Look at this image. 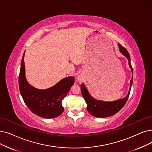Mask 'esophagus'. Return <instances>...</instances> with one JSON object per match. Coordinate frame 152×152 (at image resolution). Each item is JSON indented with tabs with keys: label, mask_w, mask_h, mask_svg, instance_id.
<instances>
[{
	"label": "esophagus",
	"mask_w": 152,
	"mask_h": 152,
	"mask_svg": "<svg viewBox=\"0 0 152 152\" xmlns=\"http://www.w3.org/2000/svg\"><path fill=\"white\" fill-rule=\"evenodd\" d=\"M78 80H79V81H81V77H78Z\"/></svg>",
	"instance_id": "1"
}]
</instances>
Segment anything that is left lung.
I'll use <instances>...</instances> for the list:
<instances>
[{
    "label": "left lung",
    "instance_id": "left-lung-1",
    "mask_svg": "<svg viewBox=\"0 0 152 152\" xmlns=\"http://www.w3.org/2000/svg\"><path fill=\"white\" fill-rule=\"evenodd\" d=\"M118 48H119L120 52L124 56L126 57L128 60L129 67L131 69L132 72V80H130V86L129 88V91L127 95L124 98H122L120 99H118L114 101H103L101 100L96 99L95 98L91 96L86 87L85 86L84 84L82 83L81 84V93L86 102L88 105L87 110L91 115L96 117H108L110 116H113L116 113H117L124 106V105L126 103L130 94V92L132 85L133 81V69L130 63V55L129 53V52L127 51V50L124 47H123L121 45L118 44Z\"/></svg>",
    "mask_w": 152,
    "mask_h": 152
}]
</instances>
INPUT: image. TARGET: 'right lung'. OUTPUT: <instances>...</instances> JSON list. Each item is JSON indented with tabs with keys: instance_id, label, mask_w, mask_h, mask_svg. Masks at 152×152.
Masks as SVG:
<instances>
[{
	"instance_id": "1",
	"label": "right lung",
	"mask_w": 152,
	"mask_h": 152,
	"mask_svg": "<svg viewBox=\"0 0 152 152\" xmlns=\"http://www.w3.org/2000/svg\"><path fill=\"white\" fill-rule=\"evenodd\" d=\"M25 53L22 59L18 84L25 104L33 113L42 118H52L60 115L64 111L62 101L74 84L75 77H64L53 86L46 89L32 86L25 76Z\"/></svg>"
}]
</instances>
